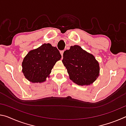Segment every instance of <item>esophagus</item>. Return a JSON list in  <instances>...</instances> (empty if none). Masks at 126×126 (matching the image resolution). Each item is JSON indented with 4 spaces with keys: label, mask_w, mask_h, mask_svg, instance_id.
Segmentation results:
<instances>
[{
    "label": "esophagus",
    "mask_w": 126,
    "mask_h": 126,
    "mask_svg": "<svg viewBox=\"0 0 126 126\" xmlns=\"http://www.w3.org/2000/svg\"><path fill=\"white\" fill-rule=\"evenodd\" d=\"M60 53H61V55H62V57H63V53H64V50H61V51H60Z\"/></svg>",
    "instance_id": "1"
}]
</instances>
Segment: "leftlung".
I'll list each match as a JSON object with an SVG mask.
<instances>
[{"instance_id": "obj_1", "label": "left lung", "mask_w": 126, "mask_h": 126, "mask_svg": "<svg viewBox=\"0 0 126 126\" xmlns=\"http://www.w3.org/2000/svg\"><path fill=\"white\" fill-rule=\"evenodd\" d=\"M62 62L69 78L79 86L92 84L99 76L100 67L93 54L75 45L63 53Z\"/></svg>"}]
</instances>
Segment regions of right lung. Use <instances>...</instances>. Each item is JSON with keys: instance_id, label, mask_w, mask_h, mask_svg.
Returning a JSON list of instances; mask_svg holds the SVG:
<instances>
[{"instance_id": "1", "label": "right lung", "mask_w": 126, "mask_h": 126, "mask_svg": "<svg viewBox=\"0 0 126 126\" xmlns=\"http://www.w3.org/2000/svg\"><path fill=\"white\" fill-rule=\"evenodd\" d=\"M62 56L56 47L44 43L30 50L22 62V72L32 83H42L50 77L52 68Z\"/></svg>"}]
</instances>
